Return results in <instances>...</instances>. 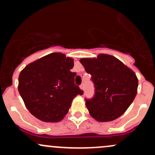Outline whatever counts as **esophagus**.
<instances>
[{"instance_id": "obj_1", "label": "esophagus", "mask_w": 155, "mask_h": 155, "mask_svg": "<svg viewBox=\"0 0 155 155\" xmlns=\"http://www.w3.org/2000/svg\"><path fill=\"white\" fill-rule=\"evenodd\" d=\"M79 87H80V89L81 91H84V84H81L80 86H79Z\"/></svg>"}]
</instances>
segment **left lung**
I'll return each instance as SVG.
<instances>
[{
	"label": "left lung",
	"mask_w": 155,
	"mask_h": 155,
	"mask_svg": "<svg viewBox=\"0 0 155 155\" xmlns=\"http://www.w3.org/2000/svg\"><path fill=\"white\" fill-rule=\"evenodd\" d=\"M79 62L91 74L95 96L86 100L90 115L99 122L115 120L127 111L135 99L138 79L132 69L116 57L100 54Z\"/></svg>",
	"instance_id": "obj_1"
}]
</instances>
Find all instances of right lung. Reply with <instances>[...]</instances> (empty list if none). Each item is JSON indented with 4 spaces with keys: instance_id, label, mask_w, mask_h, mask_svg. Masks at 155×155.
<instances>
[{
    "instance_id": "right-lung-1",
    "label": "right lung",
    "mask_w": 155,
    "mask_h": 155,
    "mask_svg": "<svg viewBox=\"0 0 155 155\" xmlns=\"http://www.w3.org/2000/svg\"><path fill=\"white\" fill-rule=\"evenodd\" d=\"M74 59L52 53L28 64L18 77V91L31 114L44 122H59L83 91L74 84Z\"/></svg>"
}]
</instances>
